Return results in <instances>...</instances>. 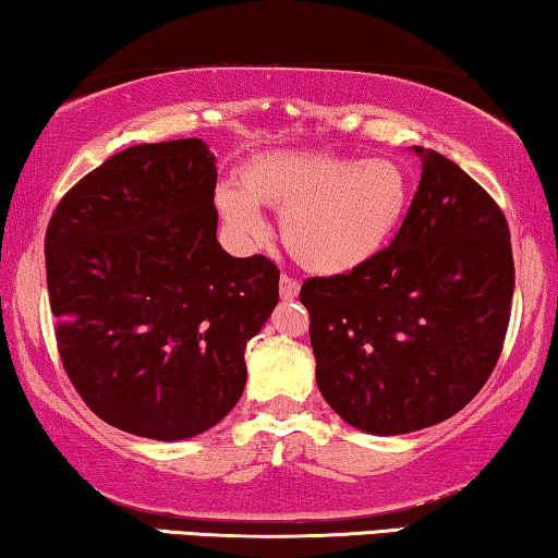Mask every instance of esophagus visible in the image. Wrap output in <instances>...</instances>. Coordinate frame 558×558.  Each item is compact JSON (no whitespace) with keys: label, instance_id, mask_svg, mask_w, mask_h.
Here are the masks:
<instances>
[{"label":"esophagus","instance_id":"1","mask_svg":"<svg viewBox=\"0 0 558 558\" xmlns=\"http://www.w3.org/2000/svg\"><path fill=\"white\" fill-rule=\"evenodd\" d=\"M279 294H281V300H294L296 294H300V284H296V279H292V277H287V274H281V279H279Z\"/></svg>","mask_w":558,"mask_h":558}]
</instances>
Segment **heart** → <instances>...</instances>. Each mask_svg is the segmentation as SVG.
<instances>
[{"label":"heart","mask_w":558,"mask_h":558,"mask_svg":"<svg viewBox=\"0 0 558 558\" xmlns=\"http://www.w3.org/2000/svg\"><path fill=\"white\" fill-rule=\"evenodd\" d=\"M409 203L411 178L396 159L310 149L256 155L241 167L239 190L216 195L220 218L246 243L266 233L258 208L281 216L289 256L317 277H342L384 254Z\"/></svg>","instance_id":"b5f03b06"}]
</instances>
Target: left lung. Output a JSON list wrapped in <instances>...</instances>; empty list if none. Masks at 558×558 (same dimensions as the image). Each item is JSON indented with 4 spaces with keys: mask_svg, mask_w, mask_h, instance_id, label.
I'll return each mask as SVG.
<instances>
[{
    "mask_svg": "<svg viewBox=\"0 0 558 558\" xmlns=\"http://www.w3.org/2000/svg\"><path fill=\"white\" fill-rule=\"evenodd\" d=\"M422 182L384 254L302 284L319 393L355 429H426L475 399L506 340V216L452 159L414 147Z\"/></svg>",
    "mask_w": 558,
    "mask_h": 558,
    "instance_id": "8db88e82",
    "label": "left lung"
}]
</instances>
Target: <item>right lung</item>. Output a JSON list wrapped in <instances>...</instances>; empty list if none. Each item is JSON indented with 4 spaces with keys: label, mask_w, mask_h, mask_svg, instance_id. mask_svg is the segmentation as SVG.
<instances>
[{
    "label": "right lung",
    "mask_w": 558,
    "mask_h": 558,
    "mask_svg": "<svg viewBox=\"0 0 558 558\" xmlns=\"http://www.w3.org/2000/svg\"><path fill=\"white\" fill-rule=\"evenodd\" d=\"M216 178L203 140L136 144L86 174L45 233L65 373L98 418L136 437L180 441L216 426L279 302L269 258L218 243Z\"/></svg>",
    "instance_id": "obj_1"
}]
</instances>
